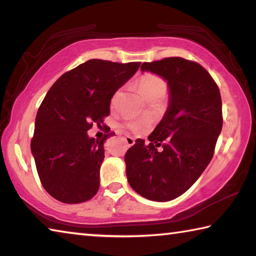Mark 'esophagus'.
I'll use <instances>...</instances> for the list:
<instances>
[{"mask_svg": "<svg viewBox=\"0 0 256 256\" xmlns=\"http://www.w3.org/2000/svg\"><path fill=\"white\" fill-rule=\"evenodd\" d=\"M125 141H126V144H128V146H132L134 144H136V140H134V138L132 136H125Z\"/></svg>", "mask_w": 256, "mask_h": 256, "instance_id": "esophagus-1", "label": "esophagus"}]
</instances>
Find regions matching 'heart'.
I'll return each instance as SVG.
<instances>
[{"label":"heart","mask_w":256,"mask_h":256,"mask_svg":"<svg viewBox=\"0 0 256 256\" xmlns=\"http://www.w3.org/2000/svg\"><path fill=\"white\" fill-rule=\"evenodd\" d=\"M138 89L142 96L146 99L152 94L159 92V90H166V84L159 76L151 74V73H146V74H144L138 79ZM148 126L149 120L146 118L134 120L130 124V128L134 131H144Z\"/></svg>","instance_id":"1"}]
</instances>
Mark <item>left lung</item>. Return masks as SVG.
I'll return each instance as SVG.
<instances>
[{"instance_id":"1","label":"left lung","mask_w":256,"mask_h":256,"mask_svg":"<svg viewBox=\"0 0 256 256\" xmlns=\"http://www.w3.org/2000/svg\"><path fill=\"white\" fill-rule=\"evenodd\" d=\"M141 71L162 76L170 99L149 144L138 138L128 150L126 176L141 196L166 202L185 193L211 162L222 128V97L209 72L192 60L168 58L144 63Z\"/></svg>"}]
</instances>
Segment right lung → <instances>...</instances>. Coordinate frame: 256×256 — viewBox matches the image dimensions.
<instances>
[{
    "instance_id": "1",
    "label": "right lung",
    "mask_w": 256,
    "mask_h": 256,
    "mask_svg": "<svg viewBox=\"0 0 256 256\" xmlns=\"http://www.w3.org/2000/svg\"><path fill=\"white\" fill-rule=\"evenodd\" d=\"M138 68V62L89 60L48 90L36 116L32 154L42 186L56 200L74 204L97 193L108 134L96 140L86 132L94 123L102 126L114 94Z\"/></svg>"
}]
</instances>
